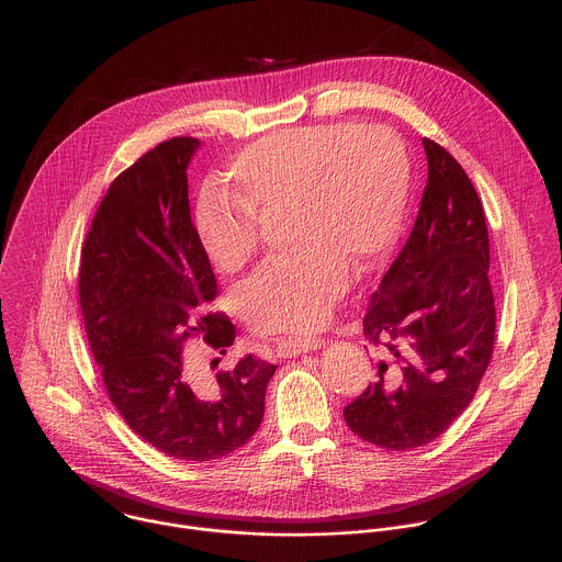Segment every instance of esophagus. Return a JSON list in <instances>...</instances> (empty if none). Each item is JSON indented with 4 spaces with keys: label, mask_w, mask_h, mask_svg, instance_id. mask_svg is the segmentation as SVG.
Returning <instances> with one entry per match:
<instances>
[{
    "label": "esophagus",
    "mask_w": 562,
    "mask_h": 562,
    "mask_svg": "<svg viewBox=\"0 0 562 562\" xmlns=\"http://www.w3.org/2000/svg\"><path fill=\"white\" fill-rule=\"evenodd\" d=\"M321 346V339H316V337H310V339L288 337V339H279V344H277V357L292 359V357H299V355H303V352L318 350Z\"/></svg>",
    "instance_id": "1"
}]
</instances>
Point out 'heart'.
<instances>
[{
    "mask_svg": "<svg viewBox=\"0 0 562 562\" xmlns=\"http://www.w3.org/2000/svg\"><path fill=\"white\" fill-rule=\"evenodd\" d=\"M229 192L205 186L194 232L221 272H238L257 250V218L292 210L301 250L263 263L241 290L259 330L307 333L328 318L350 279L366 272L401 236L411 160L401 136L355 121L272 132L234 158Z\"/></svg>",
    "mask_w": 562,
    "mask_h": 562,
    "instance_id": "1",
    "label": "heart"
}]
</instances>
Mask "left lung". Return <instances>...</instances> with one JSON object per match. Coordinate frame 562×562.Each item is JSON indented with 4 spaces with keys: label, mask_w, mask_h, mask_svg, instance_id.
<instances>
[{
    "label": "left lung",
    "mask_w": 562,
    "mask_h": 562,
    "mask_svg": "<svg viewBox=\"0 0 562 562\" xmlns=\"http://www.w3.org/2000/svg\"><path fill=\"white\" fill-rule=\"evenodd\" d=\"M422 145L428 181L413 232L363 318L374 383L344 406L355 435L398 452L430 443L470 406L495 339L481 199L443 147Z\"/></svg>",
    "instance_id": "8db88e82"
}]
</instances>
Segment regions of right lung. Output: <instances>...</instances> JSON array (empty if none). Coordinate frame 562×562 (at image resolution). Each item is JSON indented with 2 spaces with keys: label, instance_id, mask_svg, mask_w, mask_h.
<instances>
[{
  "label": "right lung",
  "instance_id": "1",
  "mask_svg": "<svg viewBox=\"0 0 562 562\" xmlns=\"http://www.w3.org/2000/svg\"><path fill=\"white\" fill-rule=\"evenodd\" d=\"M201 143L170 138L123 170L81 248L80 305L108 396L127 426L166 457L203 463L241 448L263 417L277 370L246 355L214 379L181 350L190 337L225 352L236 326L210 314L218 285L188 201Z\"/></svg>",
  "mask_w": 562,
  "mask_h": 562
}]
</instances>
